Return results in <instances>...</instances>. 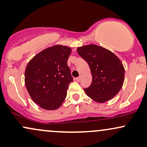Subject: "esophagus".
<instances>
[{"label":"esophagus","mask_w":147,"mask_h":147,"mask_svg":"<svg viewBox=\"0 0 147 147\" xmlns=\"http://www.w3.org/2000/svg\"><path fill=\"white\" fill-rule=\"evenodd\" d=\"M76 80L77 82H80V76L76 78Z\"/></svg>","instance_id":"obj_1"}]
</instances>
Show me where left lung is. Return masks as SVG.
<instances>
[{
	"label": "left lung",
	"mask_w": 147,
	"mask_h": 147,
	"mask_svg": "<svg viewBox=\"0 0 147 147\" xmlns=\"http://www.w3.org/2000/svg\"><path fill=\"white\" fill-rule=\"evenodd\" d=\"M78 53L88 63L92 82L84 89L89 98L105 102L118 94L123 85L125 68L113 53L102 47L89 45L78 47Z\"/></svg>",
	"instance_id": "left-lung-1"
}]
</instances>
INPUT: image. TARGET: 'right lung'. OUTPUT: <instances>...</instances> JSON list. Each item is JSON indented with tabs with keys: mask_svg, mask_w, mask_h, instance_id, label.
Masks as SVG:
<instances>
[{
	"mask_svg": "<svg viewBox=\"0 0 147 147\" xmlns=\"http://www.w3.org/2000/svg\"><path fill=\"white\" fill-rule=\"evenodd\" d=\"M71 52L68 47H51L36 55L26 67V88L34 102L44 109H57L66 98L73 82L67 65Z\"/></svg>",
	"mask_w": 147,
	"mask_h": 147,
	"instance_id": "add662e5",
	"label": "right lung"
}]
</instances>
